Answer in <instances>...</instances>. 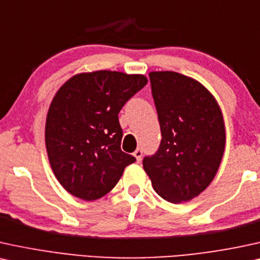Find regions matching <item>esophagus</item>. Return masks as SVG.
Listing matches in <instances>:
<instances>
[{
    "label": "esophagus",
    "mask_w": 260,
    "mask_h": 260,
    "mask_svg": "<svg viewBox=\"0 0 260 260\" xmlns=\"http://www.w3.org/2000/svg\"><path fill=\"white\" fill-rule=\"evenodd\" d=\"M133 156L136 157L138 162H140V160H141V156H143V150H141V149H137L136 151H134Z\"/></svg>",
    "instance_id": "1"
}]
</instances>
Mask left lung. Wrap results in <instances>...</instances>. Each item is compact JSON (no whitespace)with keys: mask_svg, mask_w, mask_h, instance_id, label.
<instances>
[{"mask_svg":"<svg viewBox=\"0 0 260 260\" xmlns=\"http://www.w3.org/2000/svg\"><path fill=\"white\" fill-rule=\"evenodd\" d=\"M149 77L162 140L152 156L144 157V170L164 200L187 202L211 183L221 164V109L194 79L176 72H151Z\"/></svg>","mask_w":260,"mask_h":260,"instance_id":"obj_1","label":"left lung"}]
</instances>
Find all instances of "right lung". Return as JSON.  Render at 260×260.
Returning a JSON list of instances; mask_svg holds the SVG:
<instances>
[{"label": "right lung", "mask_w": 260, "mask_h": 260, "mask_svg": "<svg viewBox=\"0 0 260 260\" xmlns=\"http://www.w3.org/2000/svg\"><path fill=\"white\" fill-rule=\"evenodd\" d=\"M140 74L97 71L74 75L49 108L45 145L62 187L84 200L106 196L136 157L121 150L119 113L145 86Z\"/></svg>", "instance_id": "1"}]
</instances>
